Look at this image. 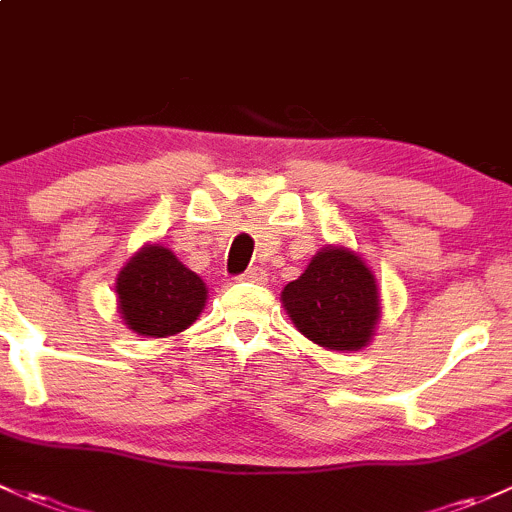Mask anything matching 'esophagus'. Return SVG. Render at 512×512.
Segmentation results:
<instances>
[{"instance_id": "obj_1", "label": "esophagus", "mask_w": 512, "mask_h": 512, "mask_svg": "<svg viewBox=\"0 0 512 512\" xmlns=\"http://www.w3.org/2000/svg\"><path fill=\"white\" fill-rule=\"evenodd\" d=\"M242 282H252V284H265L267 274L265 270H260V267H250L245 274H240Z\"/></svg>"}]
</instances>
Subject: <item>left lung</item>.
Masks as SVG:
<instances>
[{
	"instance_id": "obj_1",
	"label": "left lung",
	"mask_w": 512,
	"mask_h": 512,
	"mask_svg": "<svg viewBox=\"0 0 512 512\" xmlns=\"http://www.w3.org/2000/svg\"><path fill=\"white\" fill-rule=\"evenodd\" d=\"M282 304L309 341L328 351H358L380 316L373 272L346 247H328L289 282Z\"/></svg>"
}]
</instances>
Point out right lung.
<instances>
[{
	"label": "right lung",
	"instance_id": "add662e5",
	"mask_svg": "<svg viewBox=\"0 0 512 512\" xmlns=\"http://www.w3.org/2000/svg\"><path fill=\"white\" fill-rule=\"evenodd\" d=\"M117 299L122 319L134 333L164 338L196 321L206 306V284L171 250L147 245L117 277Z\"/></svg>",
	"mask_w": 512,
	"mask_h": 512
}]
</instances>
